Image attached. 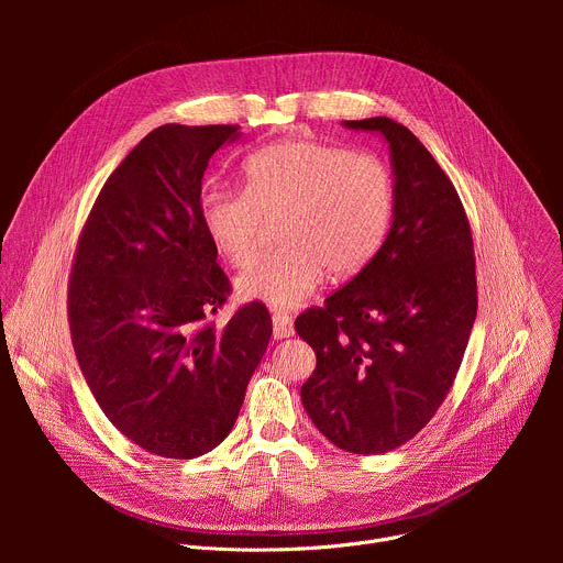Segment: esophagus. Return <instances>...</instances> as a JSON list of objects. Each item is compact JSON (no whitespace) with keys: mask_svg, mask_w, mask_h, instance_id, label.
<instances>
[{"mask_svg":"<svg viewBox=\"0 0 563 563\" xmlns=\"http://www.w3.org/2000/svg\"><path fill=\"white\" fill-rule=\"evenodd\" d=\"M272 320H274V339H289V336H294L291 316H287L283 311H276L272 316Z\"/></svg>","mask_w":563,"mask_h":563,"instance_id":"obj_1","label":"esophagus"}]
</instances>
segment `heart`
Wrapping results in <instances>:
<instances>
[{
	"instance_id": "b5f03b06",
	"label": "heart",
	"mask_w": 563,
	"mask_h": 563,
	"mask_svg": "<svg viewBox=\"0 0 563 563\" xmlns=\"http://www.w3.org/2000/svg\"><path fill=\"white\" fill-rule=\"evenodd\" d=\"M243 176V189H209L200 200L205 233L235 269L261 256L278 222L283 247L238 280L243 298L296 307L328 272L354 276L380 250L394 189L378 155L285 140L250 155Z\"/></svg>"
}]
</instances>
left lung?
I'll list each match as a JSON object with an SVG mask.
<instances>
[{
	"label": "left lung",
	"instance_id": "8db88e82",
	"mask_svg": "<svg viewBox=\"0 0 563 563\" xmlns=\"http://www.w3.org/2000/svg\"><path fill=\"white\" fill-rule=\"evenodd\" d=\"M345 124L389 142L394 222L343 289L296 318L316 352L300 398L334 445L383 454L430 423L456 378L476 318L474 245L454 185L408 126Z\"/></svg>",
	"mask_w": 563,
	"mask_h": 563
}]
</instances>
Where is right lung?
<instances>
[{
    "label": "right lung",
    "mask_w": 563,
    "mask_h": 563,
    "mask_svg": "<svg viewBox=\"0 0 563 563\" xmlns=\"http://www.w3.org/2000/svg\"><path fill=\"white\" fill-rule=\"evenodd\" d=\"M238 124L153 129L109 176L68 276L73 350L107 419L142 450L194 459L233 428L272 316L258 300L224 328L231 294L200 220L209 157Z\"/></svg>",
    "instance_id": "add662e5"
}]
</instances>
